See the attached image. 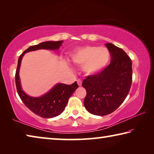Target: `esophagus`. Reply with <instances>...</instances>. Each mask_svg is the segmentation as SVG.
<instances>
[{
  "instance_id": "obj_1",
  "label": "esophagus",
  "mask_w": 154,
  "mask_h": 154,
  "mask_svg": "<svg viewBox=\"0 0 154 154\" xmlns=\"http://www.w3.org/2000/svg\"><path fill=\"white\" fill-rule=\"evenodd\" d=\"M77 84H78V85H79V86H82V81L81 79H78L77 80Z\"/></svg>"
}]
</instances>
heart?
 Listing matches in <instances>:
<instances>
[{"label": "heart", "instance_id": "b5f03b06", "mask_svg": "<svg viewBox=\"0 0 154 154\" xmlns=\"http://www.w3.org/2000/svg\"><path fill=\"white\" fill-rule=\"evenodd\" d=\"M71 59L75 64L83 65V70L88 75H95L107 66L111 54L105 47L87 45L75 49Z\"/></svg>", "mask_w": 154, "mask_h": 154}]
</instances>
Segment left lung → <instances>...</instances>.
I'll use <instances>...</instances> for the list:
<instances>
[{
	"label": "left lung",
	"instance_id": "8db88e82",
	"mask_svg": "<svg viewBox=\"0 0 154 154\" xmlns=\"http://www.w3.org/2000/svg\"><path fill=\"white\" fill-rule=\"evenodd\" d=\"M105 45L111 54L110 64L95 75L83 79L87 94L85 108L96 116H106L116 111L128 94L131 87L132 61L123 49L112 43Z\"/></svg>",
	"mask_w": 154,
	"mask_h": 154
}]
</instances>
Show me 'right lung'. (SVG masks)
<instances>
[{"instance_id": "add662e5", "label": "right lung", "mask_w": 154, "mask_h": 154, "mask_svg": "<svg viewBox=\"0 0 154 154\" xmlns=\"http://www.w3.org/2000/svg\"><path fill=\"white\" fill-rule=\"evenodd\" d=\"M63 41H45L38 45L30 46L21 54L18 59L17 67L15 73V84L17 91L21 100L24 105L34 113L43 118H52L60 115L66 106L69 98L78 88L77 82L71 85L58 83L51 88L45 94L38 97L28 95L22 90L20 78V69L22 60L27 52L36 51L38 49L58 51L62 46Z\"/></svg>"}]
</instances>
